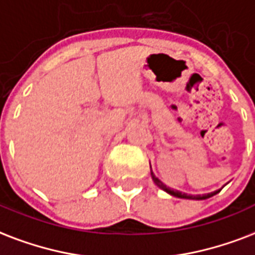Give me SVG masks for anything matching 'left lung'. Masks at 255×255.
<instances>
[{"mask_svg": "<svg viewBox=\"0 0 255 255\" xmlns=\"http://www.w3.org/2000/svg\"><path fill=\"white\" fill-rule=\"evenodd\" d=\"M151 178H152L153 183L156 184L159 188H162L163 191H166L167 194H170V195H172V197L182 198V199H195V201H203V199H207V198H211L213 195H215V194H218V192L222 190V188H219V190H217V191L209 192V194H203V195H190V194H186V192L178 191V190H172V188L167 187L166 184L163 183L162 180H159L158 178L155 176V174L152 172V170H151Z\"/></svg>", "mask_w": 255, "mask_h": 255, "instance_id": "8db88e82", "label": "left lung"}]
</instances>
